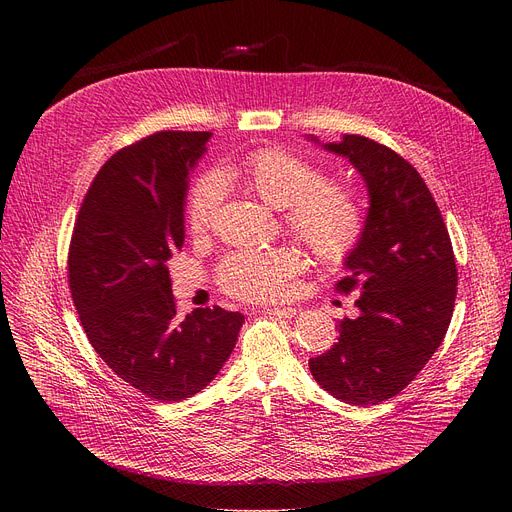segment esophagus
Wrapping results in <instances>:
<instances>
[{"label": "esophagus", "instance_id": "obj_1", "mask_svg": "<svg viewBox=\"0 0 512 512\" xmlns=\"http://www.w3.org/2000/svg\"><path fill=\"white\" fill-rule=\"evenodd\" d=\"M263 313L274 315V317H282V319H290V317L297 315V309H294V307H267V309H263Z\"/></svg>", "mask_w": 512, "mask_h": 512}]
</instances>
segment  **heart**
<instances>
[{
  "label": "heart",
  "instance_id": "b5f03b06",
  "mask_svg": "<svg viewBox=\"0 0 512 512\" xmlns=\"http://www.w3.org/2000/svg\"><path fill=\"white\" fill-rule=\"evenodd\" d=\"M224 182H238L267 205L284 211L288 230L315 261L340 265L351 257L365 234V209L351 186L330 180L313 161L270 147L257 149L220 172ZM224 199L218 176H201L186 199V224L205 232ZM299 272V257L288 247L230 253L218 265L224 292L245 301L280 297L286 280Z\"/></svg>",
  "mask_w": 512,
  "mask_h": 512
}]
</instances>
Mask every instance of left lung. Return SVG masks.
<instances>
[{
	"mask_svg": "<svg viewBox=\"0 0 512 512\" xmlns=\"http://www.w3.org/2000/svg\"><path fill=\"white\" fill-rule=\"evenodd\" d=\"M326 149L361 172L369 213L357 251L344 261L348 276L336 282L340 294L359 292V317L338 321V342L309 369L334 398L380 405L438 351L459 274L440 207L405 157L361 134H344Z\"/></svg>",
	"mask_w": 512,
	"mask_h": 512,
	"instance_id": "8db88e82",
	"label": "left lung"
}]
</instances>
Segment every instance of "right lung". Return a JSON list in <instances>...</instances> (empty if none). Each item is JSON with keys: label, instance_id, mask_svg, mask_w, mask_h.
<instances>
[{"label": "right lung", "instance_id": "add662e5", "mask_svg": "<svg viewBox=\"0 0 512 512\" xmlns=\"http://www.w3.org/2000/svg\"><path fill=\"white\" fill-rule=\"evenodd\" d=\"M209 139L161 130L116 151L89 186L68 249L72 301L95 353L159 402L201 392L245 321L218 305L176 315L168 261L184 245L188 172Z\"/></svg>", "mask_w": 512, "mask_h": 512}]
</instances>
